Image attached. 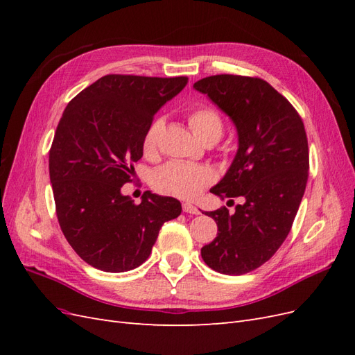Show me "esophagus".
<instances>
[{
  "label": "esophagus",
  "instance_id": "esophagus-1",
  "mask_svg": "<svg viewBox=\"0 0 355 355\" xmlns=\"http://www.w3.org/2000/svg\"><path fill=\"white\" fill-rule=\"evenodd\" d=\"M182 209H184L185 213H189V214H198L200 213V210L196 206H192L191 202H184V204H182Z\"/></svg>",
  "mask_w": 355,
  "mask_h": 355
}]
</instances>
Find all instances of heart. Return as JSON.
Segmentation results:
<instances>
[{
	"label": "heart",
	"instance_id": "b5f03b06",
	"mask_svg": "<svg viewBox=\"0 0 355 355\" xmlns=\"http://www.w3.org/2000/svg\"><path fill=\"white\" fill-rule=\"evenodd\" d=\"M188 123L202 142L210 139H219L223 132L220 115L209 106H200L188 114ZM163 130V120H155L148 125L142 139V151L146 157H154L158 146V137ZM214 179L213 171L206 166L170 161L159 167L153 175V187L166 196L191 200L210 185Z\"/></svg>",
	"mask_w": 355,
	"mask_h": 355
}]
</instances>
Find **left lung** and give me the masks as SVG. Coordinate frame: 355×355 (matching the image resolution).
<instances>
[{
  "label": "left lung",
  "mask_w": 355,
  "mask_h": 355,
  "mask_svg": "<svg viewBox=\"0 0 355 355\" xmlns=\"http://www.w3.org/2000/svg\"><path fill=\"white\" fill-rule=\"evenodd\" d=\"M194 89L231 118L239 135L232 164L210 192L243 200L234 213H206L218 235L201 257L214 271L241 275L271 259L292 228L309 170L305 127L292 103L261 78L211 75Z\"/></svg>",
  "instance_id": "left-lung-1"
}]
</instances>
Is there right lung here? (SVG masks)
<instances>
[{
    "label": "right lung",
    "instance_id": "obj_1",
    "mask_svg": "<svg viewBox=\"0 0 355 355\" xmlns=\"http://www.w3.org/2000/svg\"><path fill=\"white\" fill-rule=\"evenodd\" d=\"M187 77L111 73L68 103L50 148L49 170L60 230L84 262L105 272L142 265L163 223L178 218L176 198L144 192L141 204L121 194L141 159L155 112Z\"/></svg>",
    "mask_w": 355,
    "mask_h": 355
}]
</instances>
